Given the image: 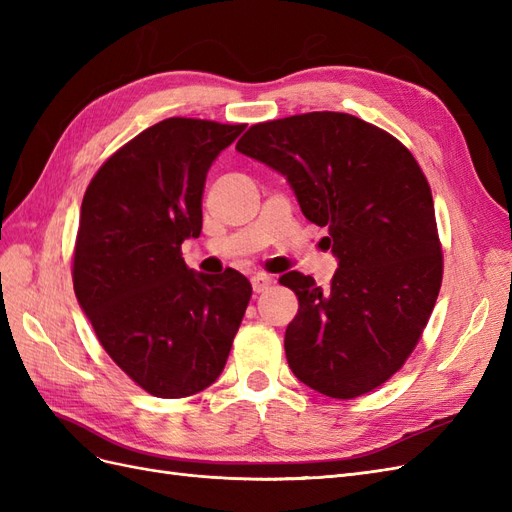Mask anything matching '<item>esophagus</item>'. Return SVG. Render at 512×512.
<instances>
[{"label": "esophagus", "instance_id": "obj_1", "mask_svg": "<svg viewBox=\"0 0 512 512\" xmlns=\"http://www.w3.org/2000/svg\"><path fill=\"white\" fill-rule=\"evenodd\" d=\"M273 284V280L269 275H265V273H258V275H254L252 277V288H254V292H265L269 286Z\"/></svg>", "mask_w": 512, "mask_h": 512}]
</instances>
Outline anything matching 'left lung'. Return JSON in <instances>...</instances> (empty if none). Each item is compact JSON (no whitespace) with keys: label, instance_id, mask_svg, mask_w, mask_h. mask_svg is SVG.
I'll use <instances>...</instances> for the list:
<instances>
[{"label":"left lung","instance_id":"left-lung-1","mask_svg":"<svg viewBox=\"0 0 512 512\" xmlns=\"http://www.w3.org/2000/svg\"><path fill=\"white\" fill-rule=\"evenodd\" d=\"M237 151L288 179L339 260L329 288L299 271L280 277L299 299L284 337L292 374L335 399L374 391L412 354L442 284L421 166L389 132L331 111L256 123Z\"/></svg>","mask_w":512,"mask_h":512}]
</instances>
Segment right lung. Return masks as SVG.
<instances>
[{"label": "right lung", "instance_id": "obj_1", "mask_svg": "<svg viewBox=\"0 0 512 512\" xmlns=\"http://www.w3.org/2000/svg\"><path fill=\"white\" fill-rule=\"evenodd\" d=\"M245 123L170 117L108 158L87 185L72 282L106 354L153 397L218 380L252 297L235 269H188L181 243L203 230L213 160Z\"/></svg>", "mask_w": 512, "mask_h": 512}]
</instances>
